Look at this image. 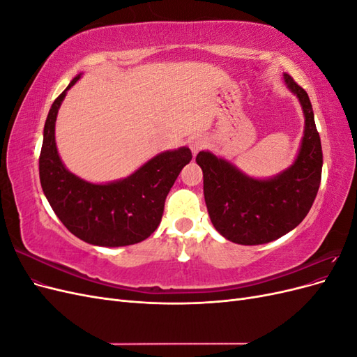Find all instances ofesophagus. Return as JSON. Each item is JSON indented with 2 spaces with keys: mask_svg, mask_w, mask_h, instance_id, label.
<instances>
[{
  "mask_svg": "<svg viewBox=\"0 0 357 357\" xmlns=\"http://www.w3.org/2000/svg\"><path fill=\"white\" fill-rule=\"evenodd\" d=\"M205 146H207V138H205L204 135L197 134V135L190 137V139H189V147H190L193 155H197V153L199 152V150H202Z\"/></svg>",
  "mask_w": 357,
  "mask_h": 357,
  "instance_id": "34e87169",
  "label": "esophagus"
}]
</instances>
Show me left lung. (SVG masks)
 I'll return each instance as SVG.
<instances>
[{"label":"left lung","mask_w":357,"mask_h":357,"mask_svg":"<svg viewBox=\"0 0 357 357\" xmlns=\"http://www.w3.org/2000/svg\"><path fill=\"white\" fill-rule=\"evenodd\" d=\"M283 79L298 96L305 117L294 164L275 177L259 180L210 152L197 156L211 223L236 244H265L295 229L305 219L320 186L323 153L308 93L289 74H283Z\"/></svg>","instance_id":"1"}]
</instances>
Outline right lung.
I'll return each mask as SVG.
<instances>
[{"mask_svg": "<svg viewBox=\"0 0 357 357\" xmlns=\"http://www.w3.org/2000/svg\"><path fill=\"white\" fill-rule=\"evenodd\" d=\"M75 75L52 104L43 132L40 181L63 226L84 243L122 247L149 238L159 226L169 189L192 159L189 147L167 150L147 160L126 178L95 185L70 172L59 158L55 122Z\"/></svg>", "mask_w": 357, "mask_h": 357, "instance_id": "1", "label": "right lung"}]
</instances>
